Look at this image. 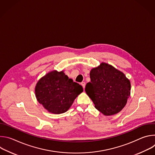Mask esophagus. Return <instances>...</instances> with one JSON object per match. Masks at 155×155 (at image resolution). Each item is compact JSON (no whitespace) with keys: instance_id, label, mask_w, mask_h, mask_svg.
<instances>
[{"instance_id":"obj_1","label":"esophagus","mask_w":155,"mask_h":155,"mask_svg":"<svg viewBox=\"0 0 155 155\" xmlns=\"http://www.w3.org/2000/svg\"><path fill=\"white\" fill-rule=\"evenodd\" d=\"M81 86H83V89H84V87H85V85H86V83H84V82H81Z\"/></svg>"}]
</instances>
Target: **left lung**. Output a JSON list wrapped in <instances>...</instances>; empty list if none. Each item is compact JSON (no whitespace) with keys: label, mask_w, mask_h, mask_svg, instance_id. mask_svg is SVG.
<instances>
[{"label":"left lung","mask_w":155,"mask_h":155,"mask_svg":"<svg viewBox=\"0 0 155 155\" xmlns=\"http://www.w3.org/2000/svg\"><path fill=\"white\" fill-rule=\"evenodd\" d=\"M91 81L85 91L95 108L105 116L119 113L130 94V82L124 74L112 65L101 62L90 71Z\"/></svg>","instance_id":"left-lung-1"}]
</instances>
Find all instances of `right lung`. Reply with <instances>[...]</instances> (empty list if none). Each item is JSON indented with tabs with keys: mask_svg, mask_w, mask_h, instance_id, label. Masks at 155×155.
Instances as JSON below:
<instances>
[{
	"mask_svg": "<svg viewBox=\"0 0 155 155\" xmlns=\"http://www.w3.org/2000/svg\"><path fill=\"white\" fill-rule=\"evenodd\" d=\"M83 91V87L69 78L63 71L47 73L38 80L35 87L37 101L53 114L67 112Z\"/></svg>",
	"mask_w": 155,
	"mask_h": 155,
	"instance_id": "add662e5",
	"label": "right lung"
}]
</instances>
